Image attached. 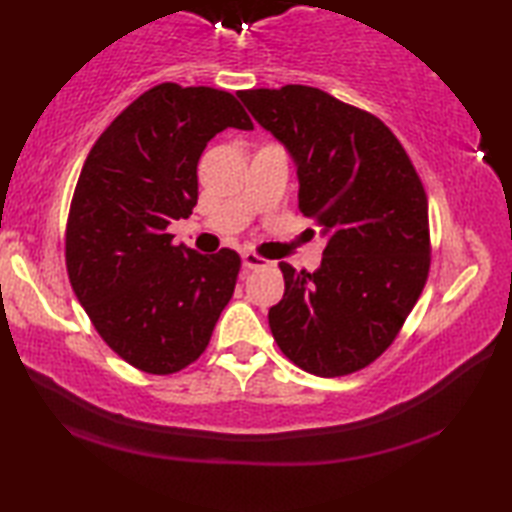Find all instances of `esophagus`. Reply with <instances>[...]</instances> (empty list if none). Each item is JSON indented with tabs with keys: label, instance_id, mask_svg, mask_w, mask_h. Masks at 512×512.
Instances as JSON below:
<instances>
[{
	"label": "esophagus",
	"instance_id": "obj_1",
	"mask_svg": "<svg viewBox=\"0 0 512 512\" xmlns=\"http://www.w3.org/2000/svg\"><path fill=\"white\" fill-rule=\"evenodd\" d=\"M242 264L244 268H266V266H273V262H268L266 257L257 255V253H250V250H246V253H242Z\"/></svg>",
	"mask_w": 512,
	"mask_h": 512
}]
</instances>
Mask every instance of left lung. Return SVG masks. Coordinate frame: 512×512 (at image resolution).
<instances>
[{
	"label": "left lung",
	"mask_w": 512,
	"mask_h": 512,
	"mask_svg": "<svg viewBox=\"0 0 512 512\" xmlns=\"http://www.w3.org/2000/svg\"><path fill=\"white\" fill-rule=\"evenodd\" d=\"M297 160L299 211L328 237L317 273L281 262L268 321L279 350L314 376L372 365L396 341L431 268L429 204L394 132L310 85L239 90Z\"/></svg>",
	"instance_id": "left-lung-1"
}]
</instances>
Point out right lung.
Instances as JSON below:
<instances>
[{
  "label": "right lung",
  "instance_id": "1",
  "mask_svg": "<svg viewBox=\"0 0 512 512\" xmlns=\"http://www.w3.org/2000/svg\"><path fill=\"white\" fill-rule=\"evenodd\" d=\"M226 127L253 129L231 92L160 83L96 140L65 224V268L101 339L140 372L198 361L231 301L242 257L173 246L198 204V160Z\"/></svg>",
  "mask_w": 512,
  "mask_h": 512
}]
</instances>
